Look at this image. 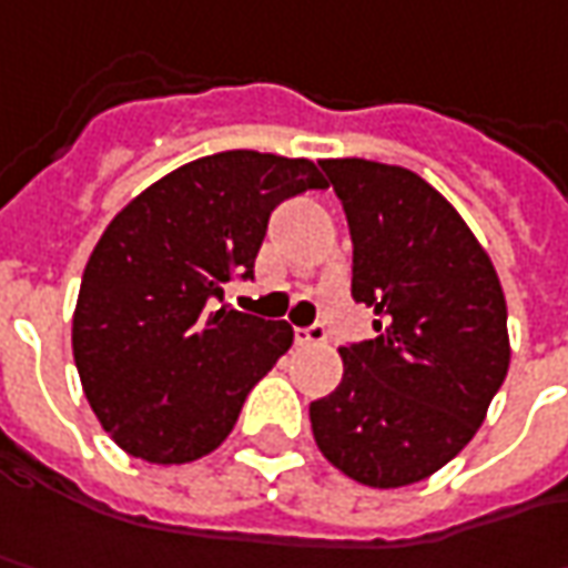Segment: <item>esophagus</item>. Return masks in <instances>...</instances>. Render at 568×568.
<instances>
[{"label":"esophagus","instance_id":"34e87169","mask_svg":"<svg viewBox=\"0 0 568 568\" xmlns=\"http://www.w3.org/2000/svg\"><path fill=\"white\" fill-rule=\"evenodd\" d=\"M295 343L298 345H323L326 343V329H323V326H317V323H314V326H298V329H295Z\"/></svg>","mask_w":568,"mask_h":568}]
</instances>
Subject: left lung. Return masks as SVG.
I'll list each match as a JSON object with an SVG mask.
<instances>
[{
  "label": "left lung",
  "mask_w": 568,
  "mask_h": 568,
  "mask_svg": "<svg viewBox=\"0 0 568 568\" xmlns=\"http://www.w3.org/2000/svg\"><path fill=\"white\" fill-rule=\"evenodd\" d=\"M352 232V295L377 339L343 345V381L311 402L326 462L374 490L456 459L509 371L506 298L459 210L412 169L323 160Z\"/></svg>",
  "instance_id": "8db88e82"
}]
</instances>
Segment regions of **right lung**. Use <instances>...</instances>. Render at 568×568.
Wrapping results in <instances>:
<instances>
[{
  "label": "right lung",
  "instance_id": "obj_1",
  "mask_svg": "<svg viewBox=\"0 0 568 568\" xmlns=\"http://www.w3.org/2000/svg\"><path fill=\"white\" fill-rule=\"evenodd\" d=\"M326 187L311 160L225 150L131 197L90 251L71 348L97 420L150 465L204 459L232 434L254 383L295 339L285 321L229 304L254 273L273 206Z\"/></svg>",
  "mask_w": 568,
  "mask_h": 568
}]
</instances>
